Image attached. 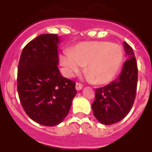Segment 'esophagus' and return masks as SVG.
<instances>
[{
  "mask_svg": "<svg viewBox=\"0 0 152 152\" xmlns=\"http://www.w3.org/2000/svg\"><path fill=\"white\" fill-rule=\"evenodd\" d=\"M75 87H76V90H77V91H79V90L82 89L83 85L80 84V83L77 82V83H76V86H75Z\"/></svg>",
  "mask_w": 152,
  "mask_h": 152,
  "instance_id": "1",
  "label": "esophagus"
}]
</instances>
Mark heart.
Wrapping results in <instances>:
<instances>
[{
  "instance_id": "heart-1",
  "label": "heart",
  "mask_w": 152,
  "mask_h": 152,
  "mask_svg": "<svg viewBox=\"0 0 152 152\" xmlns=\"http://www.w3.org/2000/svg\"><path fill=\"white\" fill-rule=\"evenodd\" d=\"M124 52L119 44L108 41L84 42L60 57L64 72L73 77L85 66V73L95 84H105L116 77L123 65Z\"/></svg>"
}]
</instances>
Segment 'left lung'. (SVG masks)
Segmentation results:
<instances>
[{
  "mask_svg": "<svg viewBox=\"0 0 152 152\" xmlns=\"http://www.w3.org/2000/svg\"><path fill=\"white\" fill-rule=\"evenodd\" d=\"M124 48L128 59L124 62L118 78L95 90V99L91 107L94 116L102 124L111 125L121 121L135 102L138 66L132 48L126 42Z\"/></svg>",
  "mask_w": 152,
  "mask_h": 152,
  "instance_id": "obj_1",
  "label": "left lung"
}]
</instances>
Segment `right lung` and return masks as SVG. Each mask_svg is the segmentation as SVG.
Segmentation results:
<instances>
[{
  "mask_svg": "<svg viewBox=\"0 0 152 152\" xmlns=\"http://www.w3.org/2000/svg\"><path fill=\"white\" fill-rule=\"evenodd\" d=\"M57 34H42L26 45L17 71V91L30 119L53 126L66 117L76 95L75 82L62 77L58 63Z\"/></svg>",
  "mask_w": 152,
  "mask_h": 152,
  "instance_id": "right-lung-1",
  "label": "right lung"
}]
</instances>
